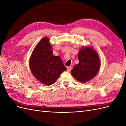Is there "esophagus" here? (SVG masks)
Returning a JSON list of instances; mask_svg holds the SVG:
<instances>
[{
    "instance_id": "34e87169",
    "label": "esophagus",
    "mask_w": 126,
    "mask_h": 126,
    "mask_svg": "<svg viewBox=\"0 0 126 126\" xmlns=\"http://www.w3.org/2000/svg\"><path fill=\"white\" fill-rule=\"evenodd\" d=\"M71 69H72V67H71V66L68 67H67V71H68L70 72Z\"/></svg>"
}]
</instances>
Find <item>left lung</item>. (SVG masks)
Listing matches in <instances>:
<instances>
[{"mask_svg": "<svg viewBox=\"0 0 126 126\" xmlns=\"http://www.w3.org/2000/svg\"><path fill=\"white\" fill-rule=\"evenodd\" d=\"M78 59L79 62L72 69L71 74L77 80L85 83L97 75L100 66V58L92 47L87 46L79 49Z\"/></svg>", "mask_w": 126, "mask_h": 126, "instance_id": "1", "label": "left lung"}]
</instances>
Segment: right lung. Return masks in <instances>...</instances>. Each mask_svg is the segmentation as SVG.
I'll return each mask as SVG.
<instances>
[{
    "label": "right lung",
    "instance_id": "add662e5",
    "mask_svg": "<svg viewBox=\"0 0 126 126\" xmlns=\"http://www.w3.org/2000/svg\"><path fill=\"white\" fill-rule=\"evenodd\" d=\"M48 37L42 38L32 52L29 59L30 71L38 80L47 86L54 83L60 74L67 70L59 56L53 55Z\"/></svg>",
    "mask_w": 126,
    "mask_h": 126
}]
</instances>
